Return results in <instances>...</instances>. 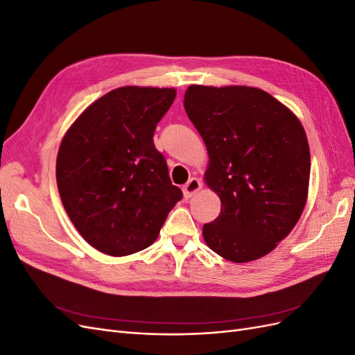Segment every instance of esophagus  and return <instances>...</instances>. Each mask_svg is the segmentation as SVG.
<instances>
[{
  "label": "esophagus",
  "mask_w": 355,
  "mask_h": 355,
  "mask_svg": "<svg viewBox=\"0 0 355 355\" xmlns=\"http://www.w3.org/2000/svg\"><path fill=\"white\" fill-rule=\"evenodd\" d=\"M201 182H200V179H197V178H191L187 184L184 185V196H185V198H191L192 196L196 194V192H198L200 189H201Z\"/></svg>",
  "instance_id": "esophagus-1"
}]
</instances>
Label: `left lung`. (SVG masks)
<instances>
[{"instance_id":"left-lung-1","label":"left lung","mask_w":355,"mask_h":355,"mask_svg":"<svg viewBox=\"0 0 355 355\" xmlns=\"http://www.w3.org/2000/svg\"><path fill=\"white\" fill-rule=\"evenodd\" d=\"M184 106L209 151L206 184L220 214L202 227L210 249L250 262L275 249L305 207L311 157L302 124L270 93L191 85Z\"/></svg>"}]
</instances>
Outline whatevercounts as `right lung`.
<instances>
[{
	"label": "right lung",
	"instance_id": "1",
	"mask_svg": "<svg viewBox=\"0 0 355 355\" xmlns=\"http://www.w3.org/2000/svg\"><path fill=\"white\" fill-rule=\"evenodd\" d=\"M175 89H115L92 103L63 137L59 194L75 228L94 249L127 256L151 245L182 200L154 132Z\"/></svg>",
	"mask_w": 355,
	"mask_h": 355
}]
</instances>
